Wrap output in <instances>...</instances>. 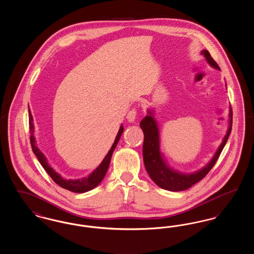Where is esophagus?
<instances>
[{"mask_svg": "<svg viewBox=\"0 0 254 254\" xmlns=\"http://www.w3.org/2000/svg\"><path fill=\"white\" fill-rule=\"evenodd\" d=\"M136 117H137V109H130V110L128 111L127 115V119L128 120V122L132 123V122L135 121Z\"/></svg>", "mask_w": 254, "mask_h": 254, "instance_id": "esophagus-1", "label": "esophagus"}]
</instances>
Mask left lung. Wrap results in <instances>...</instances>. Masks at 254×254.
Returning <instances> with one entry per match:
<instances>
[{"label": "left lung", "mask_w": 254, "mask_h": 254, "mask_svg": "<svg viewBox=\"0 0 254 254\" xmlns=\"http://www.w3.org/2000/svg\"><path fill=\"white\" fill-rule=\"evenodd\" d=\"M202 54L205 56L206 62L217 69H220L216 62L212 59L207 50H202ZM148 115L140 123V127L144 132V145H143V158L145 169L157 186L169 191H181L192 187L194 184L201 181L209 170L213 168L217 162L224 146L227 144L232 126V110L230 109V126L228 132L223 139L222 144L218 147L217 151L210 162L203 169L195 171L193 173H182L175 169H171L160 152V136L157 122L153 117V112L147 110Z\"/></svg>", "instance_id": "obj_1"}]
</instances>
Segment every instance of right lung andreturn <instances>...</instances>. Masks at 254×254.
Wrapping results in <instances>:
<instances>
[{"label": "right lung", "instance_id": "right-lung-1", "mask_svg": "<svg viewBox=\"0 0 254 254\" xmlns=\"http://www.w3.org/2000/svg\"><path fill=\"white\" fill-rule=\"evenodd\" d=\"M28 117H29L30 144H31L32 150L38 158L40 164L42 165V167L45 169V170L48 172V174L52 178V180L55 182L57 185H59L61 188L65 189V190H67L69 191H72V192H76V193L86 192V191L91 190L92 189L96 188L97 186L104 179V177H105V175H106V173L109 169V163H110V159L112 156V153H113L116 145L120 140L122 133L124 131L123 125L120 127V129L117 133V136L115 138V141H114L113 145L111 146V148L109 149L107 156L104 158L102 163L99 165V167L92 173H90L87 177H84V178H81V179H76V180H67V179H64L60 174H58L54 169H52L51 167H49L48 159L44 155V153L37 147L36 141H35V137H34L33 118H32V115H31V112H30L29 109H28Z\"/></svg>", "mask_w": 254, "mask_h": 254}]
</instances>
